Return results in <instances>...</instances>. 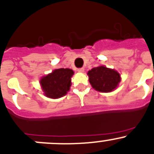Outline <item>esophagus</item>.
<instances>
[{"mask_svg": "<svg viewBox=\"0 0 154 154\" xmlns=\"http://www.w3.org/2000/svg\"><path fill=\"white\" fill-rule=\"evenodd\" d=\"M85 71V69L84 68H79L78 69V72H83Z\"/></svg>", "mask_w": 154, "mask_h": 154, "instance_id": "34e87169", "label": "esophagus"}]
</instances>
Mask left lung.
Listing matches in <instances>:
<instances>
[{
  "label": "left lung",
  "mask_w": 154,
  "mask_h": 154,
  "mask_svg": "<svg viewBox=\"0 0 154 154\" xmlns=\"http://www.w3.org/2000/svg\"><path fill=\"white\" fill-rule=\"evenodd\" d=\"M89 82L95 90L100 92H110L120 82V75L116 70L103 66L94 67L88 72Z\"/></svg>",
  "instance_id": "left-lung-1"
}]
</instances>
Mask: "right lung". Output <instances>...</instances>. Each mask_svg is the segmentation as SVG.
Listing matches in <instances>:
<instances>
[{
	"mask_svg": "<svg viewBox=\"0 0 154 154\" xmlns=\"http://www.w3.org/2000/svg\"><path fill=\"white\" fill-rule=\"evenodd\" d=\"M73 71L70 69H57L41 80L45 94L51 98H59L66 94L71 85Z\"/></svg>",
	"mask_w": 154,
	"mask_h": 154,
	"instance_id": "obj_1",
	"label": "right lung"
}]
</instances>
